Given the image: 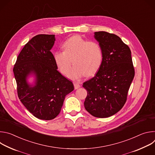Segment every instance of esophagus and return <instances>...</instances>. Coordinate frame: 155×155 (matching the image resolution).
Instances as JSON below:
<instances>
[{"label": "esophagus", "mask_w": 155, "mask_h": 155, "mask_svg": "<svg viewBox=\"0 0 155 155\" xmlns=\"http://www.w3.org/2000/svg\"><path fill=\"white\" fill-rule=\"evenodd\" d=\"M74 87H75V90L78 89V88H79L80 87V85L78 82H74Z\"/></svg>", "instance_id": "esophagus-1"}]
</instances>
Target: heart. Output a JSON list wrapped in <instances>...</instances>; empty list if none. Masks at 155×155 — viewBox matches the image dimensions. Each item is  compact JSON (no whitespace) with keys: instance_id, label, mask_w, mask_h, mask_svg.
<instances>
[{"instance_id":"1","label":"heart","mask_w":155,"mask_h":155,"mask_svg":"<svg viewBox=\"0 0 155 155\" xmlns=\"http://www.w3.org/2000/svg\"><path fill=\"white\" fill-rule=\"evenodd\" d=\"M62 49L63 51L54 53V61L60 72L64 75L69 73L72 61L74 65L69 75L72 80H78L85 74L94 75L101 67L103 51L97 41L73 36L64 43Z\"/></svg>"}]
</instances>
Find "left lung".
Instances as JSON below:
<instances>
[{"mask_svg": "<svg viewBox=\"0 0 155 155\" xmlns=\"http://www.w3.org/2000/svg\"><path fill=\"white\" fill-rule=\"evenodd\" d=\"M103 51V61L96 75L83 83L87 95L85 109L97 118L111 117L125 104L135 75L129 47L115 34L96 32Z\"/></svg>", "mask_w": 155, "mask_h": 155, "instance_id": "left-lung-1", "label": "left lung"}]
</instances>
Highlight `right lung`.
<instances>
[{
	"label": "right lung",
	"instance_id": "obj_1",
	"mask_svg": "<svg viewBox=\"0 0 155 155\" xmlns=\"http://www.w3.org/2000/svg\"><path fill=\"white\" fill-rule=\"evenodd\" d=\"M54 41V35H35L22 49L13 68L19 99L31 114L43 120L59 115L65 96L74 89L72 82L57 71L50 51ZM31 73L36 76L33 87L26 81Z\"/></svg>",
	"mask_w": 155,
	"mask_h": 155
}]
</instances>
